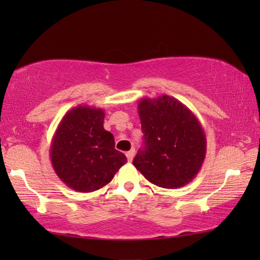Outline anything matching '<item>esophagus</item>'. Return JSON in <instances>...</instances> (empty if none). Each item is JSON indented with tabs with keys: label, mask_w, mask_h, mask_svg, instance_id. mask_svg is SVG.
<instances>
[{
	"label": "esophagus",
	"mask_w": 260,
	"mask_h": 260,
	"mask_svg": "<svg viewBox=\"0 0 260 260\" xmlns=\"http://www.w3.org/2000/svg\"><path fill=\"white\" fill-rule=\"evenodd\" d=\"M134 155H135V150H134V149H132V150L126 152V157H127V159H128V161L133 160Z\"/></svg>",
	"instance_id": "esophagus-1"
}]
</instances>
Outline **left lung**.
<instances>
[{"label":"left lung","mask_w":260,"mask_h":260,"mask_svg":"<svg viewBox=\"0 0 260 260\" xmlns=\"http://www.w3.org/2000/svg\"><path fill=\"white\" fill-rule=\"evenodd\" d=\"M144 148L133 165L158 187L181 188L200 172L206 136L197 117L177 99L160 95L138 104Z\"/></svg>","instance_id":"1"}]
</instances>
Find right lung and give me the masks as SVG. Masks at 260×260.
<instances>
[{"instance_id": "obj_1", "label": "right lung", "mask_w": 260, "mask_h": 260, "mask_svg": "<svg viewBox=\"0 0 260 260\" xmlns=\"http://www.w3.org/2000/svg\"><path fill=\"white\" fill-rule=\"evenodd\" d=\"M104 116L103 109L78 105L65 113L52 136V169L76 191L103 188L127 162L124 153L114 149L113 135L104 129Z\"/></svg>"}]
</instances>
